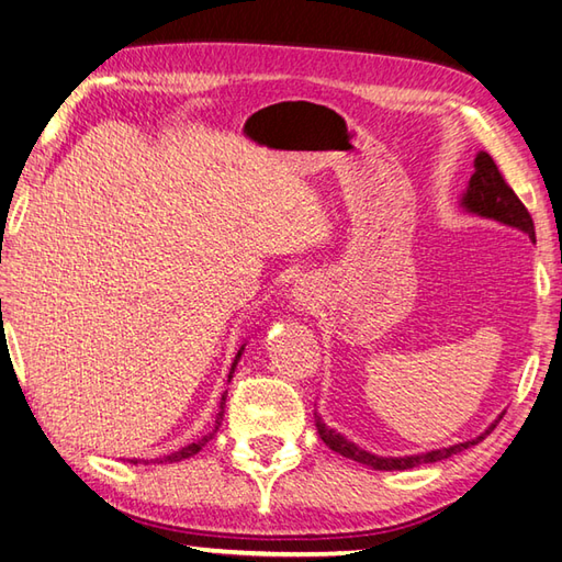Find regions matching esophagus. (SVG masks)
Wrapping results in <instances>:
<instances>
[{
	"mask_svg": "<svg viewBox=\"0 0 562 562\" xmlns=\"http://www.w3.org/2000/svg\"><path fill=\"white\" fill-rule=\"evenodd\" d=\"M294 302L302 306V310H314V304L318 302V290L314 288V282H304L294 284Z\"/></svg>",
	"mask_w": 562,
	"mask_h": 562,
	"instance_id": "34e87169",
	"label": "esophagus"
}]
</instances>
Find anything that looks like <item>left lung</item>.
Listing matches in <instances>:
<instances>
[{
	"label": "left lung",
	"instance_id": "1",
	"mask_svg": "<svg viewBox=\"0 0 562 562\" xmlns=\"http://www.w3.org/2000/svg\"><path fill=\"white\" fill-rule=\"evenodd\" d=\"M463 206L468 209V212H472V214H480V216H485V218H494V222H502V224L524 231V234L529 236L533 244H536L533 218L529 214V209L524 206V202L519 200V196H516V192L507 184V180H504V175L499 172L497 162L492 160L490 153H477L475 172H472V178H470L468 192L463 196ZM502 416L487 428L485 434L477 436V438H472V441L450 446V448H443V450H431V453H422V456H406V458H380V456H372V453H368V450H362L356 443H350L348 438L336 434L334 428H328L322 422V416H318V414H314V419H316V428H318V436H322V441L331 450H336V453L344 456V458L358 460V463L370 465V468H375V470H409V468L424 465V463H438V460L450 458V456L460 453V450H465L470 446L480 443L482 438H487L494 431V426L502 422Z\"/></svg>",
	"mask_w": 562,
	"mask_h": 562
}]
</instances>
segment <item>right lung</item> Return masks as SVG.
<instances>
[{
  "label": "right lung",
  "mask_w": 562,
  "mask_h": 562,
  "mask_svg": "<svg viewBox=\"0 0 562 562\" xmlns=\"http://www.w3.org/2000/svg\"><path fill=\"white\" fill-rule=\"evenodd\" d=\"M240 353H244V346H240V350L236 353V360H234V366H231V372H228V380H231V375H234V370H236V362L240 360ZM224 404H226V394L222 397V412H218V419H216V426H214V431L209 434V436H204V438H200V441L196 443H190V446H184L182 450H178V453H170V456H165V458H160V463H178V460H184V458H192L194 453H200L202 450V446L204 443H209L214 438V434L218 431V424H222V416H224ZM131 463H138V460H131Z\"/></svg>",
  "instance_id": "right-lung-1"
}]
</instances>
